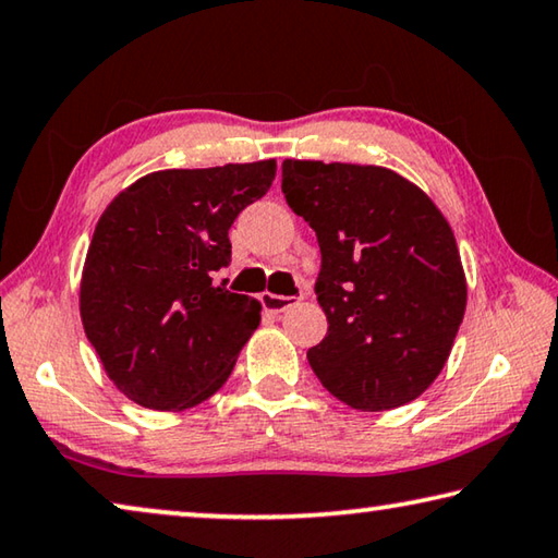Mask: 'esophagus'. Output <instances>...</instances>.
Returning <instances> with one entry per match:
<instances>
[{
    "label": "esophagus",
    "instance_id": "obj_1",
    "mask_svg": "<svg viewBox=\"0 0 558 558\" xmlns=\"http://www.w3.org/2000/svg\"><path fill=\"white\" fill-rule=\"evenodd\" d=\"M262 304H264V308H267V312H271V314H281V312H287V308L294 304V296H281V294H262Z\"/></svg>",
    "mask_w": 558,
    "mask_h": 558
}]
</instances>
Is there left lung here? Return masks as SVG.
Returning a JSON list of instances; mask_svg holds the SVG:
<instances>
[{
    "instance_id": "1",
    "label": "left lung",
    "mask_w": 558,
    "mask_h": 558,
    "mask_svg": "<svg viewBox=\"0 0 558 558\" xmlns=\"http://www.w3.org/2000/svg\"><path fill=\"white\" fill-rule=\"evenodd\" d=\"M281 193L316 232V299L326 339L308 349L318 380L355 410H390L440 376L468 304L454 234L398 172L284 160Z\"/></svg>"
}]
</instances>
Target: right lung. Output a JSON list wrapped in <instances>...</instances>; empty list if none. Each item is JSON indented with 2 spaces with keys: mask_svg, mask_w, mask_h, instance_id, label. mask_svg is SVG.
<instances>
[{
  "mask_svg": "<svg viewBox=\"0 0 558 558\" xmlns=\"http://www.w3.org/2000/svg\"><path fill=\"white\" fill-rule=\"evenodd\" d=\"M277 162L160 170L100 215L81 277V322L113 386L143 408L185 410L230 378L259 326L257 299L215 274L230 227L267 195Z\"/></svg>",
  "mask_w": 558,
  "mask_h": 558,
  "instance_id": "right-lung-1",
  "label": "right lung"
}]
</instances>
